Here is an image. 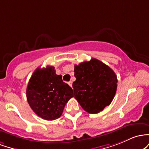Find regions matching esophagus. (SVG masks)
I'll return each mask as SVG.
<instances>
[{
	"label": "esophagus",
	"mask_w": 149,
	"mask_h": 149,
	"mask_svg": "<svg viewBox=\"0 0 149 149\" xmlns=\"http://www.w3.org/2000/svg\"><path fill=\"white\" fill-rule=\"evenodd\" d=\"M68 84H69L70 86H71V87H72V82L71 81H69V82H68Z\"/></svg>",
	"instance_id": "34e87169"
}]
</instances>
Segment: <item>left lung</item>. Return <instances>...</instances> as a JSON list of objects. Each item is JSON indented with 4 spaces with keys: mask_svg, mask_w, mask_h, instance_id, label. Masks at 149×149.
<instances>
[{
    "mask_svg": "<svg viewBox=\"0 0 149 149\" xmlns=\"http://www.w3.org/2000/svg\"><path fill=\"white\" fill-rule=\"evenodd\" d=\"M72 83L74 98L88 113H98L109 106L117 90L118 79L113 70L92 58L74 65Z\"/></svg>",
    "mask_w": 149,
    "mask_h": 149,
    "instance_id": "8db88e82",
    "label": "left lung"
}]
</instances>
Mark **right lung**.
Here are the masks:
<instances>
[{
	"instance_id": "obj_1",
	"label": "right lung",
	"mask_w": 149,
	"mask_h": 149,
	"mask_svg": "<svg viewBox=\"0 0 149 149\" xmlns=\"http://www.w3.org/2000/svg\"><path fill=\"white\" fill-rule=\"evenodd\" d=\"M26 93L32 111L46 120L59 118L66 103L74 96L72 88L63 82L62 75L56 74L53 66L35 70L28 83Z\"/></svg>"
}]
</instances>
